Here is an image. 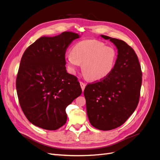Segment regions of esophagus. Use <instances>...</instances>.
Returning a JSON list of instances; mask_svg holds the SVG:
<instances>
[{
    "label": "esophagus",
    "instance_id": "34e87169",
    "mask_svg": "<svg viewBox=\"0 0 160 160\" xmlns=\"http://www.w3.org/2000/svg\"><path fill=\"white\" fill-rule=\"evenodd\" d=\"M80 85H81V89H82V91H84V89H85V86H86V85L84 83H83V82H80Z\"/></svg>",
    "mask_w": 160,
    "mask_h": 160
}]
</instances>
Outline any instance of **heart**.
<instances>
[{
  "label": "heart",
  "mask_w": 160,
  "mask_h": 160,
  "mask_svg": "<svg viewBox=\"0 0 160 160\" xmlns=\"http://www.w3.org/2000/svg\"><path fill=\"white\" fill-rule=\"evenodd\" d=\"M117 59V52L113 47L95 39L83 40L72 47L71 53L65 56L69 71L75 73L82 64V71L90 80H100L108 77Z\"/></svg>",
  "instance_id": "obj_1"
}]
</instances>
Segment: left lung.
Wrapping results in <instances>:
<instances>
[{"mask_svg": "<svg viewBox=\"0 0 160 160\" xmlns=\"http://www.w3.org/2000/svg\"><path fill=\"white\" fill-rule=\"evenodd\" d=\"M113 42L118 56L112 72L103 80L89 84L84 90L90 123L108 131L123 124L136 109L142 82L137 55L123 41L101 35Z\"/></svg>", "mask_w": 160, "mask_h": 160, "instance_id": "obj_1", "label": "left lung"}]
</instances>
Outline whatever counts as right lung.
Instances as JSON below:
<instances>
[{
    "label": "right lung",
    "mask_w": 160,
    "mask_h": 160,
    "mask_svg": "<svg viewBox=\"0 0 160 160\" xmlns=\"http://www.w3.org/2000/svg\"><path fill=\"white\" fill-rule=\"evenodd\" d=\"M77 33L42 36L23 53L16 81L19 103L35 126L56 130L65 125L66 108L82 90L77 77L66 70L65 55Z\"/></svg>",
    "instance_id": "obj_1"
}]
</instances>
